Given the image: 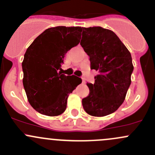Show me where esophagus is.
<instances>
[{
  "instance_id": "esophagus-1",
  "label": "esophagus",
  "mask_w": 155,
  "mask_h": 155,
  "mask_svg": "<svg viewBox=\"0 0 155 155\" xmlns=\"http://www.w3.org/2000/svg\"><path fill=\"white\" fill-rule=\"evenodd\" d=\"M82 82H85V79H84V78H82Z\"/></svg>"
}]
</instances>
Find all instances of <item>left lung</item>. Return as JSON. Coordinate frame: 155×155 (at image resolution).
Returning a JSON list of instances; mask_svg holds the SVG:
<instances>
[{"label":"left lung","instance_id":"8db88e82","mask_svg":"<svg viewBox=\"0 0 155 155\" xmlns=\"http://www.w3.org/2000/svg\"><path fill=\"white\" fill-rule=\"evenodd\" d=\"M80 44L89 56L91 69L97 70L90 93L82 99L85 112L102 117L113 113L123 104L134 71L130 51L118 36L102 27L82 28Z\"/></svg>","mask_w":155,"mask_h":155}]
</instances>
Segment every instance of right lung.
Instances as JSON below:
<instances>
[{
    "label": "right lung",
    "mask_w": 155,
    "mask_h": 155,
    "mask_svg": "<svg viewBox=\"0 0 155 155\" xmlns=\"http://www.w3.org/2000/svg\"><path fill=\"white\" fill-rule=\"evenodd\" d=\"M81 27L58 26L43 31L26 50L22 62L23 85L28 102L42 115L57 116L65 111L76 76L62 74L68 51L80 42Z\"/></svg>",
    "instance_id": "add662e5"
}]
</instances>
